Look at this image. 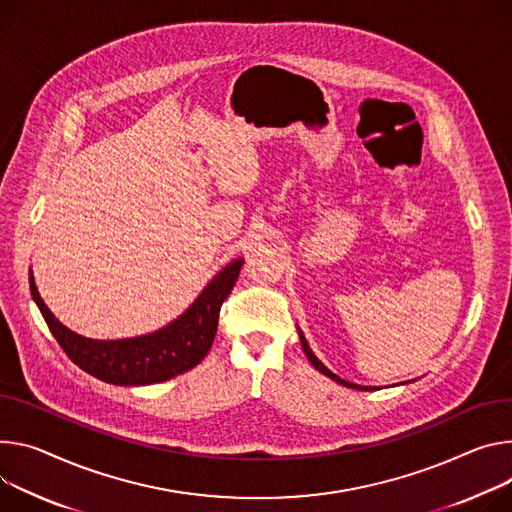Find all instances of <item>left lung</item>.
<instances>
[{"instance_id":"obj_1","label":"left lung","mask_w":512,"mask_h":512,"mask_svg":"<svg viewBox=\"0 0 512 512\" xmlns=\"http://www.w3.org/2000/svg\"><path fill=\"white\" fill-rule=\"evenodd\" d=\"M300 343H302V349H304V353H306V357H308V361L320 371V374H324V376H329L331 380H335L337 384H341V386H347V388H357V390H371V388H365V386H357V384H351V382H345V380H341L339 376H335L331 369H327L324 367L318 359H316V355L310 351V347H308V343H306V339H304V335H302V331H300Z\"/></svg>"}]
</instances>
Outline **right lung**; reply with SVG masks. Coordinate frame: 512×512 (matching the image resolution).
Returning <instances> with one entry per match:
<instances>
[{"mask_svg": "<svg viewBox=\"0 0 512 512\" xmlns=\"http://www.w3.org/2000/svg\"><path fill=\"white\" fill-rule=\"evenodd\" d=\"M241 267L243 259L224 267L190 310L169 327L124 341H94L69 331L42 302L32 271L30 294L53 337L75 365L89 376L114 386H147L171 380L196 367L206 357L216 337L220 306L235 286Z\"/></svg>", "mask_w": 512, "mask_h": 512, "instance_id": "obj_1", "label": "right lung"}]
</instances>
